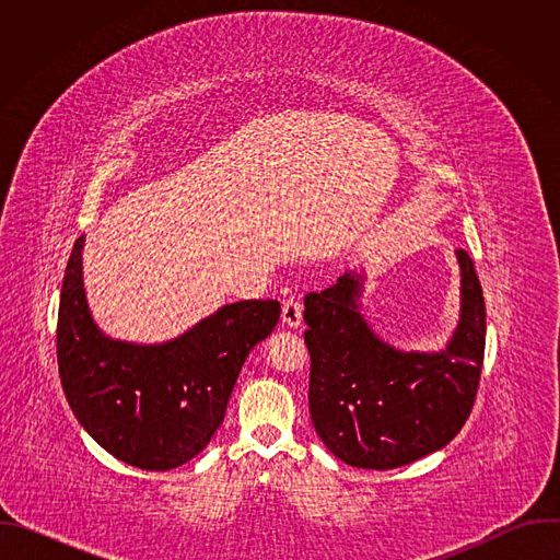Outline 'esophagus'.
<instances>
[{"label":"esophagus","instance_id":"34e87169","mask_svg":"<svg viewBox=\"0 0 560 560\" xmlns=\"http://www.w3.org/2000/svg\"><path fill=\"white\" fill-rule=\"evenodd\" d=\"M281 318L283 324L290 326V328H299L301 326V318H303V307L299 303L296 296H288L283 299V305H281Z\"/></svg>","mask_w":560,"mask_h":560}]
</instances>
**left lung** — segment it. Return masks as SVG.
Returning <instances> with one entry per match:
<instances>
[{
	"label": "left lung",
	"instance_id": "1",
	"mask_svg": "<svg viewBox=\"0 0 560 560\" xmlns=\"http://www.w3.org/2000/svg\"><path fill=\"white\" fill-rule=\"evenodd\" d=\"M460 322L436 354L383 343L359 312L361 277L346 272L303 299L310 417L326 447L352 467L392 469L447 445L465 425L486 354V299L458 248Z\"/></svg>",
	"mask_w": 560,
	"mask_h": 560
}]
</instances>
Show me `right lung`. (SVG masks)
I'll list each match as a JSON object with an SVG mask.
<instances>
[{"label": "right lung", "instance_id": "right-lung-1", "mask_svg": "<svg viewBox=\"0 0 560 560\" xmlns=\"http://www.w3.org/2000/svg\"><path fill=\"white\" fill-rule=\"evenodd\" d=\"M79 236L61 285L57 365L66 401L84 430L115 458L166 471L195 458L223 423L248 352L281 314L275 299L223 305L162 346L104 337L93 324L82 281Z\"/></svg>", "mask_w": 560, "mask_h": 560}]
</instances>
